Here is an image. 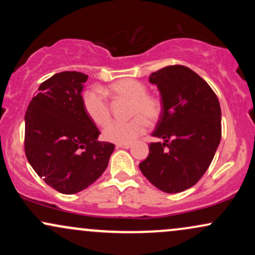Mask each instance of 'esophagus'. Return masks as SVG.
<instances>
[{"mask_svg":"<svg viewBox=\"0 0 255 255\" xmlns=\"http://www.w3.org/2000/svg\"><path fill=\"white\" fill-rule=\"evenodd\" d=\"M116 147L118 148H129L131 147L130 144H116Z\"/></svg>","mask_w":255,"mask_h":255,"instance_id":"1","label":"esophagus"}]
</instances>
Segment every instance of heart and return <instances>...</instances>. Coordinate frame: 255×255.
Returning a JSON list of instances; mask_svg holds the SVG:
<instances>
[{
  "label": "heart",
  "instance_id": "heart-1",
  "mask_svg": "<svg viewBox=\"0 0 255 255\" xmlns=\"http://www.w3.org/2000/svg\"><path fill=\"white\" fill-rule=\"evenodd\" d=\"M105 95L114 99H125L130 102L129 116H135L128 122H113L105 128V140L116 144H130L145 133L147 122L153 124L159 119L162 105L156 97L147 95L144 84L133 79H121L110 84L104 90ZM83 108L87 118L95 125H108L111 120L109 103L99 90H87L83 95Z\"/></svg>",
  "mask_w": 255,
  "mask_h": 255
}]
</instances>
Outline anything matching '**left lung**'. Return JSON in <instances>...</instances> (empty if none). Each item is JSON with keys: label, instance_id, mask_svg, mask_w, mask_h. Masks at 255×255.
<instances>
[{"label": "left lung", "instance_id": "left-lung-1", "mask_svg": "<svg viewBox=\"0 0 255 255\" xmlns=\"http://www.w3.org/2000/svg\"><path fill=\"white\" fill-rule=\"evenodd\" d=\"M162 99V113L150 152L139 164L144 176L160 191L191 188L211 164L222 136L219 101L209 84L191 68L168 66L150 75Z\"/></svg>", "mask_w": 255, "mask_h": 255}]
</instances>
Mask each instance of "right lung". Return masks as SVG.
Instances as JSON below:
<instances>
[{
	"mask_svg": "<svg viewBox=\"0 0 255 255\" xmlns=\"http://www.w3.org/2000/svg\"><path fill=\"white\" fill-rule=\"evenodd\" d=\"M87 75L61 72L40 84L25 115V153L48 186L63 194L84 191L107 169L115 145L83 108Z\"/></svg>",
	"mask_w": 255,
	"mask_h": 255,
	"instance_id": "right-lung-1",
	"label": "right lung"
}]
</instances>
